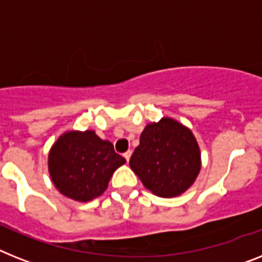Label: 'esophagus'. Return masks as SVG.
<instances>
[{
  "label": "esophagus",
  "mask_w": 262,
  "mask_h": 262,
  "mask_svg": "<svg viewBox=\"0 0 262 262\" xmlns=\"http://www.w3.org/2000/svg\"><path fill=\"white\" fill-rule=\"evenodd\" d=\"M123 157L126 158V161L128 162L129 158H131V151H127V152H124V154H123Z\"/></svg>",
  "instance_id": "34e87169"
}]
</instances>
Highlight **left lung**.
I'll use <instances>...</instances> for the list:
<instances>
[{
	"label": "left lung",
	"mask_w": 262,
	"mask_h": 262,
	"mask_svg": "<svg viewBox=\"0 0 262 262\" xmlns=\"http://www.w3.org/2000/svg\"><path fill=\"white\" fill-rule=\"evenodd\" d=\"M201 150L191 129L172 118L148 123L129 167L152 194L172 198L189 190L201 171Z\"/></svg>",
	"instance_id": "left-lung-1"
}]
</instances>
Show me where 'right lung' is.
<instances>
[{
  "label": "right lung",
  "mask_w": 262,
  "mask_h": 262,
  "mask_svg": "<svg viewBox=\"0 0 262 262\" xmlns=\"http://www.w3.org/2000/svg\"><path fill=\"white\" fill-rule=\"evenodd\" d=\"M126 159L116 154L111 142L92 129L66 131L52 144L48 171L56 189L71 200L88 202L104 193L116 168Z\"/></svg>",
  "instance_id": "right-lung-1"
}]
</instances>
